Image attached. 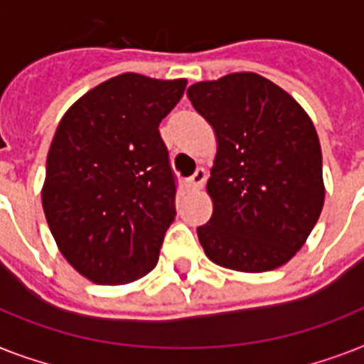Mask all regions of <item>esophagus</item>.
Returning <instances> with one entry per match:
<instances>
[{"mask_svg":"<svg viewBox=\"0 0 364 364\" xmlns=\"http://www.w3.org/2000/svg\"><path fill=\"white\" fill-rule=\"evenodd\" d=\"M205 179H208V170L205 168H198V170L194 171L193 176L187 179V185L191 188H202L204 187Z\"/></svg>","mask_w":364,"mask_h":364,"instance_id":"esophagus-1","label":"esophagus"}]
</instances>
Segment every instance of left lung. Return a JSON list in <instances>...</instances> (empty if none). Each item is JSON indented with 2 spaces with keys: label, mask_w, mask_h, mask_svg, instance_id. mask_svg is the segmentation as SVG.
<instances>
[{
  "label": "left lung",
  "mask_w": 364,
  "mask_h": 364,
  "mask_svg": "<svg viewBox=\"0 0 364 364\" xmlns=\"http://www.w3.org/2000/svg\"><path fill=\"white\" fill-rule=\"evenodd\" d=\"M187 96L217 136L213 215L196 228L208 259L238 272L285 264L325 202L314 122L283 88L247 71L194 82Z\"/></svg>",
  "instance_id": "8db88e82"
}]
</instances>
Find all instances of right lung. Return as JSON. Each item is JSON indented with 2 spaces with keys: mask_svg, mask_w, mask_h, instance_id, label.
I'll use <instances>...</instances> for the list:
<instances>
[{
  "mask_svg": "<svg viewBox=\"0 0 364 364\" xmlns=\"http://www.w3.org/2000/svg\"><path fill=\"white\" fill-rule=\"evenodd\" d=\"M185 87L122 73L77 100L56 128L43 210L65 260L90 282H136L159 262L177 188L159 124Z\"/></svg>",
  "mask_w": 364,
  "mask_h": 364,
  "instance_id": "right-lung-1",
  "label": "right lung"
}]
</instances>
